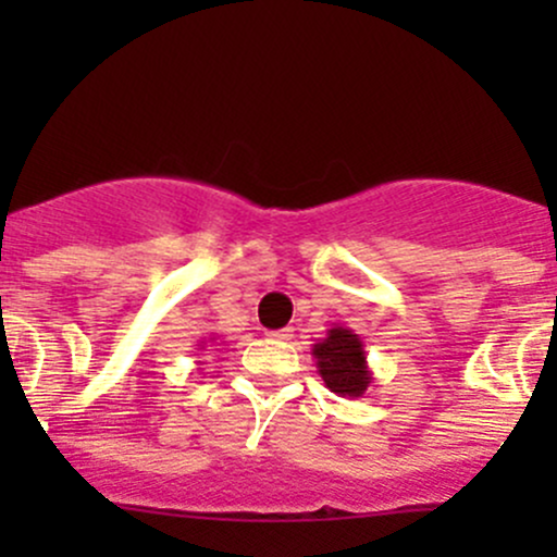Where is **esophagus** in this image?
I'll list each match as a JSON object with an SVG mask.
<instances>
[{"label":"esophagus","mask_w":557,"mask_h":557,"mask_svg":"<svg viewBox=\"0 0 557 557\" xmlns=\"http://www.w3.org/2000/svg\"><path fill=\"white\" fill-rule=\"evenodd\" d=\"M270 337H274V341H290L293 337V330L285 327V330H274L270 332Z\"/></svg>","instance_id":"esophagus-1"}]
</instances>
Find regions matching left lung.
Instances as JSON below:
<instances>
[{"instance_id": "8db88e82", "label": "left lung", "mask_w": 557, "mask_h": 557, "mask_svg": "<svg viewBox=\"0 0 557 557\" xmlns=\"http://www.w3.org/2000/svg\"><path fill=\"white\" fill-rule=\"evenodd\" d=\"M311 356L317 359V369L324 385L343 398H363V393L374 382L363 341L354 330L330 327L327 337L314 343Z\"/></svg>"}]
</instances>
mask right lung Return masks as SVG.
Wrapping results in <instances>:
<instances>
[{"mask_svg": "<svg viewBox=\"0 0 557 557\" xmlns=\"http://www.w3.org/2000/svg\"><path fill=\"white\" fill-rule=\"evenodd\" d=\"M207 343H214V337H209V341H201V345H198V348H203V345Z\"/></svg>", "mask_w": 557, "mask_h": 557, "instance_id": "obj_1", "label": "right lung"}]
</instances>
